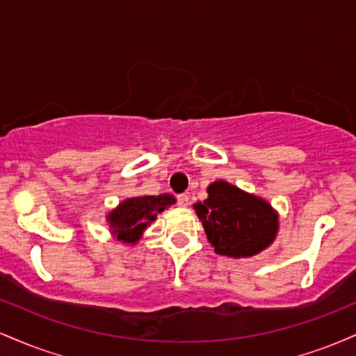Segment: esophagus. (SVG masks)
Masks as SVG:
<instances>
[{"instance_id":"1","label":"esophagus","mask_w":356,"mask_h":356,"mask_svg":"<svg viewBox=\"0 0 356 356\" xmlns=\"http://www.w3.org/2000/svg\"><path fill=\"white\" fill-rule=\"evenodd\" d=\"M177 204L181 207H187L189 206V195L187 194H181V195H177Z\"/></svg>"}]
</instances>
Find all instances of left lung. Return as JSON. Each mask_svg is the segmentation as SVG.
I'll return each mask as SVG.
<instances>
[{"instance_id":"obj_1","label":"left lung","mask_w":356,"mask_h":356,"mask_svg":"<svg viewBox=\"0 0 356 356\" xmlns=\"http://www.w3.org/2000/svg\"><path fill=\"white\" fill-rule=\"evenodd\" d=\"M207 241L220 256L251 257L275 243L280 214L266 199L239 189L226 181L207 187V199L195 202Z\"/></svg>"}]
</instances>
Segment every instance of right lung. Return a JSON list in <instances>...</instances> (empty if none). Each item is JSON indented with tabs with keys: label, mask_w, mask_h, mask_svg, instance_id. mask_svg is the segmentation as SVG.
I'll return each mask as SVG.
<instances>
[{
	"label": "right lung",
	"mask_w": 356,
	"mask_h": 356,
	"mask_svg": "<svg viewBox=\"0 0 356 356\" xmlns=\"http://www.w3.org/2000/svg\"><path fill=\"white\" fill-rule=\"evenodd\" d=\"M175 204L172 194L136 195L124 199L105 216L110 234L118 243L137 244L157 216Z\"/></svg>",
	"instance_id": "obj_1"
}]
</instances>
